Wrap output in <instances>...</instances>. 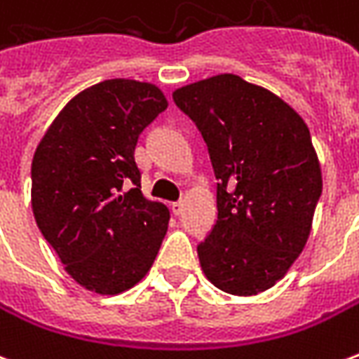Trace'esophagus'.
Returning <instances> with one entry per match:
<instances>
[{"label":"esophagus","mask_w":359,"mask_h":359,"mask_svg":"<svg viewBox=\"0 0 359 359\" xmlns=\"http://www.w3.org/2000/svg\"><path fill=\"white\" fill-rule=\"evenodd\" d=\"M182 210H184V203H182V202H172L171 203V211L175 213V215H180V213H182Z\"/></svg>","instance_id":"1"}]
</instances>
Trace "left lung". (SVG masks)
I'll list each match as a JSON object with an SVG mask.
<instances>
[{
  "label": "left lung",
  "mask_w": 359,
  "mask_h": 359,
  "mask_svg": "<svg viewBox=\"0 0 359 359\" xmlns=\"http://www.w3.org/2000/svg\"><path fill=\"white\" fill-rule=\"evenodd\" d=\"M172 100L200 128L217 177V223L198 246L203 275L234 296L264 292L302 254L323 188L308 125L236 74L180 86Z\"/></svg>",
  "instance_id": "1"
}]
</instances>
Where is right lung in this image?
I'll use <instances>...</instances> for the list:
<instances>
[{
	"mask_svg": "<svg viewBox=\"0 0 359 359\" xmlns=\"http://www.w3.org/2000/svg\"><path fill=\"white\" fill-rule=\"evenodd\" d=\"M167 105L156 84L97 82L67 102L36 148V223L67 273L90 292L133 288L161 248L169 208L142 194L134 149Z\"/></svg>",
	"mask_w": 359,
	"mask_h": 359,
	"instance_id": "add662e5",
	"label": "right lung"
}]
</instances>
